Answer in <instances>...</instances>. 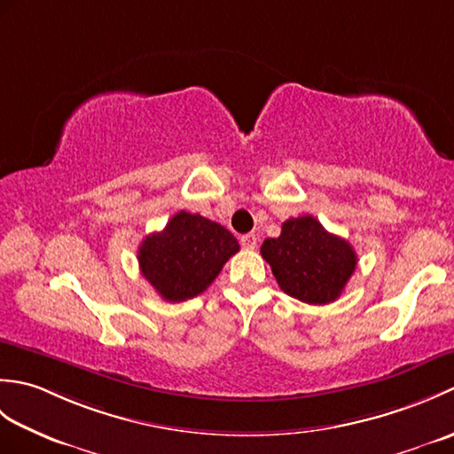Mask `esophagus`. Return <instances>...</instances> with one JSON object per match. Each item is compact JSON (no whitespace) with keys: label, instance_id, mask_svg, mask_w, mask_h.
<instances>
[{"label":"esophagus","instance_id":"obj_1","mask_svg":"<svg viewBox=\"0 0 454 454\" xmlns=\"http://www.w3.org/2000/svg\"><path fill=\"white\" fill-rule=\"evenodd\" d=\"M257 236L255 234H246V236H242L239 238V244H242V247H246V249H255L257 247Z\"/></svg>","mask_w":454,"mask_h":454}]
</instances>
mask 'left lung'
I'll use <instances>...</instances> for the list:
<instances>
[{"mask_svg": "<svg viewBox=\"0 0 454 454\" xmlns=\"http://www.w3.org/2000/svg\"><path fill=\"white\" fill-rule=\"evenodd\" d=\"M262 255L283 293L317 306L337 301L356 267L353 246L310 215L283 222L281 236L267 238Z\"/></svg>", "mask_w": 454, "mask_h": 454, "instance_id": "8db88e82", "label": "left lung"}]
</instances>
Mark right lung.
Here are the masks:
<instances>
[{
	"label": "right lung",
	"mask_w": 454,
	"mask_h": 454,
	"mask_svg": "<svg viewBox=\"0 0 454 454\" xmlns=\"http://www.w3.org/2000/svg\"><path fill=\"white\" fill-rule=\"evenodd\" d=\"M236 252L238 239L224 226L181 210L161 232L144 238L138 263L163 301L183 302L207 291Z\"/></svg>",
	"instance_id": "1"
}]
</instances>
